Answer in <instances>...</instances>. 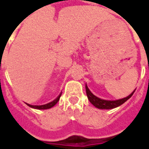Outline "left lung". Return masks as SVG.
Here are the masks:
<instances>
[{
	"mask_svg": "<svg viewBox=\"0 0 149 149\" xmlns=\"http://www.w3.org/2000/svg\"><path fill=\"white\" fill-rule=\"evenodd\" d=\"M85 88H86V94H87V97L89 101L93 104L94 106L97 107V109H114V108L121 105L122 104H124L125 101H127L133 95L135 92V91H133L129 96L125 97V98H123V99H120V100H105L100 99L96 96H94L93 94L91 93L90 90L88 89L87 85H85Z\"/></svg>",
	"mask_w": 149,
	"mask_h": 149,
	"instance_id": "8db88e82",
	"label": "left lung"
}]
</instances>
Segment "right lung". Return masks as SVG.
Listing matches in <instances>:
<instances>
[{
  "mask_svg": "<svg viewBox=\"0 0 149 149\" xmlns=\"http://www.w3.org/2000/svg\"><path fill=\"white\" fill-rule=\"evenodd\" d=\"M61 94H60V96L56 100H54L52 102H50V103L47 104H44V105H31V104H27L29 107H31V108L37 109H51L52 107L54 106L58 102L59 100H60V97H61Z\"/></svg>",
  "mask_w": 149,
  "mask_h": 149,
  "instance_id": "1",
  "label": "right lung"
}]
</instances>
